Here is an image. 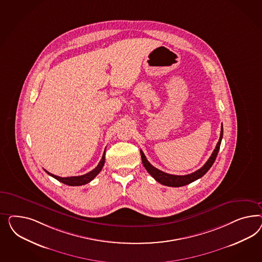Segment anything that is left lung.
I'll use <instances>...</instances> for the list:
<instances>
[{
	"mask_svg": "<svg viewBox=\"0 0 262 262\" xmlns=\"http://www.w3.org/2000/svg\"><path fill=\"white\" fill-rule=\"evenodd\" d=\"M223 138V125L221 127V134H220V138L219 141L217 143L216 147H215L214 151L211 154L210 158L206 161V164L202 168H200L197 171H195L194 173L191 174H184V176H177V174H167L165 172H162L159 170L158 168L152 166L151 163L147 160L144 152L140 151L141 154V159H142L143 165L146 168V170L148 171V173L151 174V177L159 183L167 185V186H172V187H181L183 185L189 184V183L195 182L196 180H198L200 178H202L206 172L210 169V167L213 165L216 157L218 155V151L220 149V145Z\"/></svg>",
	"mask_w": 262,
	"mask_h": 262,
	"instance_id": "1",
	"label": "left lung"
}]
</instances>
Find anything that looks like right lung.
<instances>
[{
  "label": "right lung",
  "instance_id": "obj_1",
  "mask_svg": "<svg viewBox=\"0 0 262 262\" xmlns=\"http://www.w3.org/2000/svg\"><path fill=\"white\" fill-rule=\"evenodd\" d=\"M104 155H105V151H103V158H102L101 161L99 162V164L97 165L95 169H93L92 171H90L88 174H82V176L61 178V177H58V176H56V174H51V173H49L46 170H45V171H46L47 174L52 176L53 178H55L58 182L64 183V184H67V185H70V186L83 185V184L90 183V182L95 178L96 176L101 172V170L103 169V164H104Z\"/></svg>",
  "mask_w": 262,
  "mask_h": 262
}]
</instances>
